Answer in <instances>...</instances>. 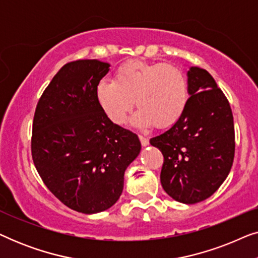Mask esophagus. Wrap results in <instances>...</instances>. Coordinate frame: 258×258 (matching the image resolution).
<instances>
[{
  "mask_svg": "<svg viewBox=\"0 0 258 258\" xmlns=\"http://www.w3.org/2000/svg\"><path fill=\"white\" fill-rule=\"evenodd\" d=\"M140 137V141H141V144H142V147H147L148 144H149V140H148V137L143 136V135H139Z\"/></svg>",
  "mask_w": 258,
  "mask_h": 258,
  "instance_id": "esophagus-1",
  "label": "esophagus"
}]
</instances>
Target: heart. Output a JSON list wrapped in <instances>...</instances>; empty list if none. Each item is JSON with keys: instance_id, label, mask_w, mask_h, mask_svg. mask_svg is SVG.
Returning a JSON list of instances; mask_svg holds the SVG:
<instances>
[{"instance_id": "obj_1", "label": "heart", "mask_w": 258, "mask_h": 258, "mask_svg": "<svg viewBox=\"0 0 258 258\" xmlns=\"http://www.w3.org/2000/svg\"><path fill=\"white\" fill-rule=\"evenodd\" d=\"M97 102L115 124H123L133 109L136 126L169 128L182 117L188 103V81L183 70L169 63L129 61L119 66L112 82L101 81Z\"/></svg>"}]
</instances>
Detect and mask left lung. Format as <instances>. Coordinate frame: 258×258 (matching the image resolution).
<instances>
[{
    "instance_id": "1",
    "label": "left lung",
    "mask_w": 258,
    "mask_h": 258,
    "mask_svg": "<svg viewBox=\"0 0 258 258\" xmlns=\"http://www.w3.org/2000/svg\"><path fill=\"white\" fill-rule=\"evenodd\" d=\"M188 91L182 117L150 144L164 157V191L177 202L194 204L213 195L230 172L235 129L229 101L207 70L189 69Z\"/></svg>"
}]
</instances>
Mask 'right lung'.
Here are the masks:
<instances>
[{"instance_id":"add662e5","label":"right lung","mask_w":258,"mask_h":258,"mask_svg":"<svg viewBox=\"0 0 258 258\" xmlns=\"http://www.w3.org/2000/svg\"><path fill=\"white\" fill-rule=\"evenodd\" d=\"M109 67L98 59L67 63L34 115L31 156L38 175L64 206L82 214L117 202L125 169L141 151L136 134L112 123L97 102Z\"/></svg>"}]
</instances>
